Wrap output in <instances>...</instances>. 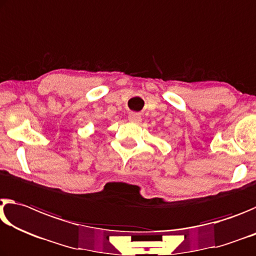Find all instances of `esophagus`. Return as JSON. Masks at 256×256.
Returning a JSON list of instances; mask_svg holds the SVG:
<instances>
[{
    "mask_svg": "<svg viewBox=\"0 0 256 256\" xmlns=\"http://www.w3.org/2000/svg\"><path fill=\"white\" fill-rule=\"evenodd\" d=\"M128 120L134 124H140L142 121V116L140 114H138V113H129Z\"/></svg>",
    "mask_w": 256,
    "mask_h": 256,
    "instance_id": "esophagus-1",
    "label": "esophagus"
}]
</instances>
